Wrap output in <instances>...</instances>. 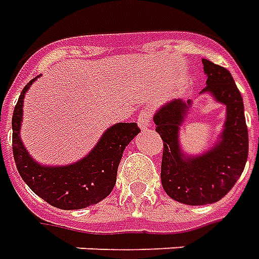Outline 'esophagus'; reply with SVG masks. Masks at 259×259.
<instances>
[{
	"label": "esophagus",
	"mask_w": 259,
	"mask_h": 259,
	"mask_svg": "<svg viewBox=\"0 0 259 259\" xmlns=\"http://www.w3.org/2000/svg\"><path fill=\"white\" fill-rule=\"evenodd\" d=\"M151 119H152V111L151 110H141V112L139 114V118H137V123L143 130L148 129L149 124H151Z\"/></svg>",
	"instance_id": "34e87169"
}]
</instances>
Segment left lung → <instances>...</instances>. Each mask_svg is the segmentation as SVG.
<instances>
[{
    "instance_id": "obj_1",
    "label": "left lung",
    "mask_w": 259,
    "mask_h": 259,
    "mask_svg": "<svg viewBox=\"0 0 259 259\" xmlns=\"http://www.w3.org/2000/svg\"><path fill=\"white\" fill-rule=\"evenodd\" d=\"M207 86L214 99L227 105V120L221 141L198 158H187L178 143V130L191 101L173 100L155 114L156 132L163 140L160 180L164 192L177 202L202 206L218 202L227 195L246 166L248 156L244 107L240 92L225 67L203 59Z\"/></svg>"
}]
</instances>
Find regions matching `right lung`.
Segmentation results:
<instances>
[{
    "label": "right lung",
    "mask_w": 259,
    "mask_h": 259,
    "mask_svg": "<svg viewBox=\"0 0 259 259\" xmlns=\"http://www.w3.org/2000/svg\"><path fill=\"white\" fill-rule=\"evenodd\" d=\"M34 78L23 88L12 116V151L17 171L32 192L61 210H78L107 198L114 188L126 145L140 132L137 123H118L105 132L91 154L68 166H41L22 144L19 136L23 99Z\"/></svg>",
    "instance_id": "right-lung-1"
}]
</instances>
